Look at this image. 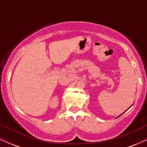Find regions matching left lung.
Wrapping results in <instances>:
<instances>
[{"mask_svg": "<svg viewBox=\"0 0 147 147\" xmlns=\"http://www.w3.org/2000/svg\"><path fill=\"white\" fill-rule=\"evenodd\" d=\"M119 116H120V115H119Z\"/></svg>", "mask_w": 147, "mask_h": 147, "instance_id": "8db88e82", "label": "left lung"}]
</instances>
